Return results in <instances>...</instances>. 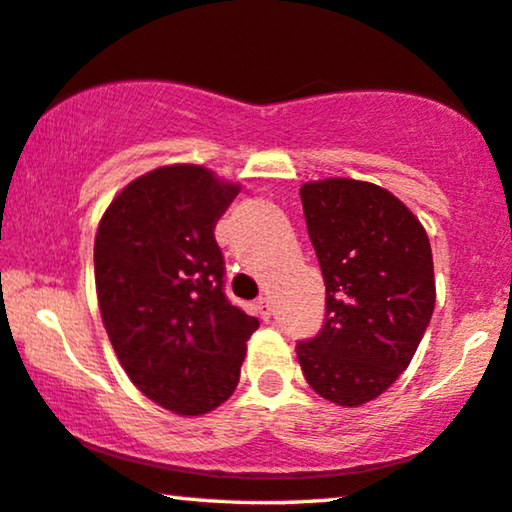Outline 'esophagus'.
Instances as JSON below:
<instances>
[{"label":"esophagus","instance_id":"esophagus-1","mask_svg":"<svg viewBox=\"0 0 512 512\" xmlns=\"http://www.w3.org/2000/svg\"><path fill=\"white\" fill-rule=\"evenodd\" d=\"M256 313L258 316H261L263 320H267L272 316V302H270V297H261V300L256 302Z\"/></svg>","mask_w":512,"mask_h":512}]
</instances>
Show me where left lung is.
<instances>
[{
    "instance_id": "obj_1",
    "label": "left lung",
    "mask_w": 512,
    "mask_h": 512,
    "mask_svg": "<svg viewBox=\"0 0 512 512\" xmlns=\"http://www.w3.org/2000/svg\"><path fill=\"white\" fill-rule=\"evenodd\" d=\"M300 196L327 318L313 341L297 345V359L318 396L359 407L410 366L432 318L430 240L414 212L375 183L311 180Z\"/></svg>"
}]
</instances>
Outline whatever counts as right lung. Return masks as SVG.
<instances>
[{"mask_svg":"<svg viewBox=\"0 0 512 512\" xmlns=\"http://www.w3.org/2000/svg\"><path fill=\"white\" fill-rule=\"evenodd\" d=\"M238 192L201 164H167L125 185L98 224L102 325L132 384L180 416L229 400L258 329L226 300L212 233Z\"/></svg>","mask_w":512,"mask_h":512,"instance_id":"1","label":"right lung"}]
</instances>
